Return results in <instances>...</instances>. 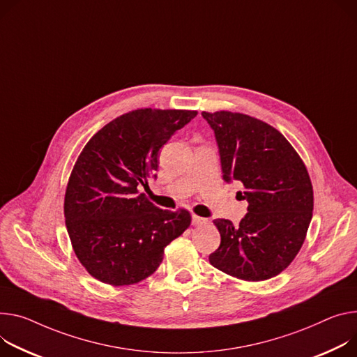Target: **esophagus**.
Returning <instances> with one entry per match:
<instances>
[{"label": "esophagus", "mask_w": 357, "mask_h": 357, "mask_svg": "<svg viewBox=\"0 0 357 357\" xmlns=\"http://www.w3.org/2000/svg\"><path fill=\"white\" fill-rule=\"evenodd\" d=\"M208 220L205 218H201L198 215H192V225L193 226H201V225H205Z\"/></svg>", "instance_id": "esophagus-1"}]
</instances>
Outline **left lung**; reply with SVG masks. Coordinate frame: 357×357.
Returning <instances> with one entry per match:
<instances>
[{
	"label": "left lung",
	"instance_id": "8db88e82",
	"mask_svg": "<svg viewBox=\"0 0 357 357\" xmlns=\"http://www.w3.org/2000/svg\"><path fill=\"white\" fill-rule=\"evenodd\" d=\"M215 131L223 179L243 185L248 213L235 226L215 219L219 248L213 268L261 282L284 271L299 253L313 212V186L302 158L269 123L231 111L202 112Z\"/></svg>",
	"mask_w": 357,
	"mask_h": 357
}]
</instances>
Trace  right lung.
Masks as SVG:
<instances>
[{
	"mask_svg": "<svg viewBox=\"0 0 357 357\" xmlns=\"http://www.w3.org/2000/svg\"><path fill=\"white\" fill-rule=\"evenodd\" d=\"M197 114L135 109L107 123L81 151L66 189L63 215L73 249L92 278L111 286L146 279L160 265L165 248L189 228L186 209H159L139 188H148L158 169L162 145Z\"/></svg>",
	"mask_w": 357,
	"mask_h": 357,
	"instance_id": "add662e5",
	"label": "right lung"
}]
</instances>
